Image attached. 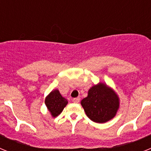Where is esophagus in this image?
Here are the masks:
<instances>
[{
  "mask_svg": "<svg viewBox=\"0 0 151 151\" xmlns=\"http://www.w3.org/2000/svg\"><path fill=\"white\" fill-rule=\"evenodd\" d=\"M79 101H80L79 97H76V98H74V99L73 100V102L76 103V104H78V103H79Z\"/></svg>",
  "mask_w": 151,
  "mask_h": 151,
  "instance_id": "34e87169",
  "label": "esophagus"
}]
</instances>
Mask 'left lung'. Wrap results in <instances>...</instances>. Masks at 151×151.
<instances>
[{
    "instance_id": "8db88e82",
    "label": "left lung",
    "mask_w": 151,
    "mask_h": 151,
    "mask_svg": "<svg viewBox=\"0 0 151 151\" xmlns=\"http://www.w3.org/2000/svg\"><path fill=\"white\" fill-rule=\"evenodd\" d=\"M81 104L91 120L104 123L116 116L119 107V98L111 88L100 82L89 89Z\"/></svg>"
}]
</instances>
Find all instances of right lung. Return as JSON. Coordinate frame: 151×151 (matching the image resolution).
Segmentation results:
<instances>
[{
  "label": "right lung",
  "mask_w": 151,
  "mask_h": 151,
  "mask_svg": "<svg viewBox=\"0 0 151 151\" xmlns=\"http://www.w3.org/2000/svg\"><path fill=\"white\" fill-rule=\"evenodd\" d=\"M67 104V100L61 95L57 89L52 91L45 98V105L53 117L60 114Z\"/></svg>",
  "instance_id": "add662e5"
}]
</instances>
